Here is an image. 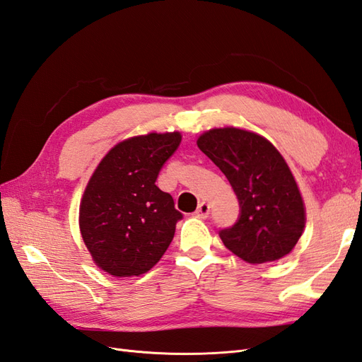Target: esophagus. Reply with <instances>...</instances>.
I'll return each instance as SVG.
<instances>
[{
    "mask_svg": "<svg viewBox=\"0 0 362 362\" xmlns=\"http://www.w3.org/2000/svg\"><path fill=\"white\" fill-rule=\"evenodd\" d=\"M208 214H210V204L204 201L198 205V210H196L194 216L199 217V218H205Z\"/></svg>",
    "mask_w": 362,
    "mask_h": 362,
    "instance_id": "1",
    "label": "esophagus"
}]
</instances>
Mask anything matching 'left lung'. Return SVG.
Wrapping results in <instances>:
<instances>
[{
    "label": "left lung",
    "mask_w": 362,
    "mask_h": 362,
    "mask_svg": "<svg viewBox=\"0 0 362 362\" xmlns=\"http://www.w3.org/2000/svg\"><path fill=\"white\" fill-rule=\"evenodd\" d=\"M196 144L225 173L242 208L238 222L221 231L223 245L249 264L287 257L303 233L306 210L281 152L266 137L237 127L208 129Z\"/></svg>",
    "instance_id": "1"
}]
</instances>
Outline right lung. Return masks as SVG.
<instances>
[{
  "mask_svg": "<svg viewBox=\"0 0 362 362\" xmlns=\"http://www.w3.org/2000/svg\"><path fill=\"white\" fill-rule=\"evenodd\" d=\"M181 137L180 131H152L119 141L87 182L80 233L93 262L108 275H144L168 250L182 214L156 180Z\"/></svg>",
  "mask_w": 362,
  "mask_h": 362,
  "instance_id": "1",
  "label": "right lung"
}]
</instances>
